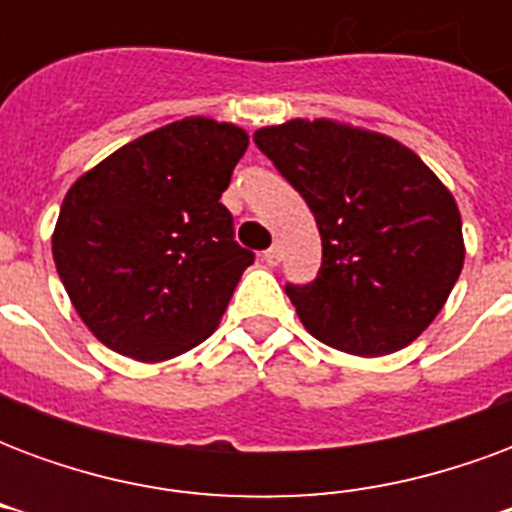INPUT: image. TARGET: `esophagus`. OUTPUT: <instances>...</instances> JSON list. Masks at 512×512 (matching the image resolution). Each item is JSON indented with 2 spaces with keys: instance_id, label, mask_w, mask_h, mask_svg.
I'll return each mask as SVG.
<instances>
[{
  "instance_id": "esophagus-1",
  "label": "esophagus",
  "mask_w": 512,
  "mask_h": 512,
  "mask_svg": "<svg viewBox=\"0 0 512 512\" xmlns=\"http://www.w3.org/2000/svg\"><path fill=\"white\" fill-rule=\"evenodd\" d=\"M279 260H282V252H279V246H271L263 252V263L266 266H279Z\"/></svg>"
}]
</instances>
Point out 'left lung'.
<instances>
[{"instance_id":"1","label":"left lung","mask_w":512,"mask_h":512,"mask_svg":"<svg viewBox=\"0 0 512 512\" xmlns=\"http://www.w3.org/2000/svg\"><path fill=\"white\" fill-rule=\"evenodd\" d=\"M255 142L321 233L315 282L285 288L304 329L367 359L414 343L450 299L466 257L450 189L403 142L329 117L257 128Z\"/></svg>"}]
</instances>
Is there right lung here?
Wrapping results in <instances>:
<instances>
[{"mask_svg": "<svg viewBox=\"0 0 512 512\" xmlns=\"http://www.w3.org/2000/svg\"><path fill=\"white\" fill-rule=\"evenodd\" d=\"M249 134L183 117L87 169L62 200L54 266L84 326L117 354L167 362L208 340L255 255L222 191Z\"/></svg>", "mask_w": 512, "mask_h": 512, "instance_id": "obj_1", "label": "right lung"}]
</instances>
